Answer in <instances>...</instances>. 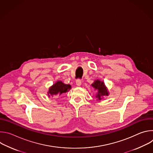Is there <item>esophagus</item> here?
Wrapping results in <instances>:
<instances>
[{"mask_svg": "<svg viewBox=\"0 0 153 153\" xmlns=\"http://www.w3.org/2000/svg\"><path fill=\"white\" fill-rule=\"evenodd\" d=\"M76 85H77V86H80L81 85H82V81L80 80H79V79H77V80H76Z\"/></svg>", "mask_w": 153, "mask_h": 153, "instance_id": "34e87169", "label": "esophagus"}]
</instances>
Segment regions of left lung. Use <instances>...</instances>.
<instances>
[{
  "instance_id": "8db88e82",
  "label": "left lung",
  "mask_w": 153,
  "mask_h": 153,
  "mask_svg": "<svg viewBox=\"0 0 153 153\" xmlns=\"http://www.w3.org/2000/svg\"><path fill=\"white\" fill-rule=\"evenodd\" d=\"M91 86L96 91V98L97 99V101H100L103 99V97L109 96L110 93H109L108 89L103 81H101L99 79H96L91 84Z\"/></svg>"
}]
</instances>
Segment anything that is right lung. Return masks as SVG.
Returning a JSON list of instances; mask_svg holds the SVG:
<instances>
[{
    "label": "right lung",
    "instance_id": "right-lung-1",
    "mask_svg": "<svg viewBox=\"0 0 153 153\" xmlns=\"http://www.w3.org/2000/svg\"><path fill=\"white\" fill-rule=\"evenodd\" d=\"M71 89V86L69 84H65L60 80L57 81L51 86L47 92L48 97H56L60 96L63 93L68 92Z\"/></svg>",
    "mask_w": 153,
    "mask_h": 153
}]
</instances>
